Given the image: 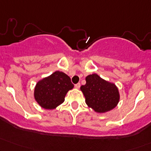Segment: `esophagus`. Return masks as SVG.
<instances>
[{"label": "esophagus", "mask_w": 151, "mask_h": 151, "mask_svg": "<svg viewBox=\"0 0 151 151\" xmlns=\"http://www.w3.org/2000/svg\"><path fill=\"white\" fill-rule=\"evenodd\" d=\"M80 83H77V84H76L75 85H74V87H75V88H77V89H79V87H80Z\"/></svg>", "instance_id": "1"}]
</instances>
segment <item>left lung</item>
Listing matches in <instances>:
<instances>
[{
  "mask_svg": "<svg viewBox=\"0 0 151 151\" xmlns=\"http://www.w3.org/2000/svg\"><path fill=\"white\" fill-rule=\"evenodd\" d=\"M81 90L85 97L86 104L97 112H105L116 107L120 95L114 84L107 82L97 74L86 77V84Z\"/></svg>",
  "mask_w": 151,
  "mask_h": 151,
  "instance_id": "8db88e82",
  "label": "left lung"
}]
</instances>
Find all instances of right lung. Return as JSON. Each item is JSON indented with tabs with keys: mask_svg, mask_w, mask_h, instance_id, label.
<instances>
[{
	"mask_svg": "<svg viewBox=\"0 0 151 151\" xmlns=\"http://www.w3.org/2000/svg\"><path fill=\"white\" fill-rule=\"evenodd\" d=\"M73 87L70 77L57 71L36 84L34 97L41 107L51 110L64 102L66 94Z\"/></svg>",
	"mask_w": 151,
	"mask_h": 151,
	"instance_id": "right-lung-1",
	"label": "right lung"
}]
</instances>
